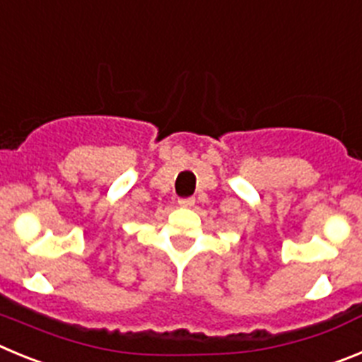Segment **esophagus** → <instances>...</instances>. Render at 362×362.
Instances as JSON below:
<instances>
[{
  "mask_svg": "<svg viewBox=\"0 0 362 362\" xmlns=\"http://www.w3.org/2000/svg\"><path fill=\"white\" fill-rule=\"evenodd\" d=\"M178 205H180V207H193L194 198H180V200H178Z\"/></svg>",
  "mask_w": 362,
  "mask_h": 362,
  "instance_id": "esophagus-1",
  "label": "esophagus"
}]
</instances>
